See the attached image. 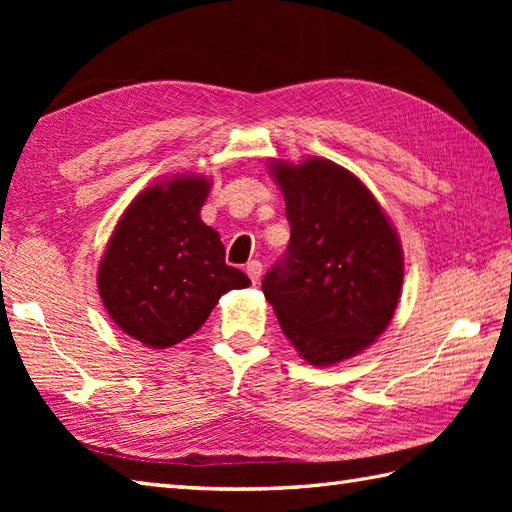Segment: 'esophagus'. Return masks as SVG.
I'll return each mask as SVG.
<instances>
[{"instance_id":"34e87169","label":"esophagus","mask_w":512,"mask_h":512,"mask_svg":"<svg viewBox=\"0 0 512 512\" xmlns=\"http://www.w3.org/2000/svg\"><path fill=\"white\" fill-rule=\"evenodd\" d=\"M262 270H264V266H262V262H257V259H253V262L246 264V275L250 277L253 284H257L259 277H262Z\"/></svg>"}]
</instances>
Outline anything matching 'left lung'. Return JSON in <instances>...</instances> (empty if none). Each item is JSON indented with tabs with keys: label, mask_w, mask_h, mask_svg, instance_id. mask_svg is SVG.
I'll return each instance as SVG.
<instances>
[{
	"label": "left lung",
	"mask_w": 512,
	"mask_h": 512,
	"mask_svg": "<svg viewBox=\"0 0 512 512\" xmlns=\"http://www.w3.org/2000/svg\"><path fill=\"white\" fill-rule=\"evenodd\" d=\"M290 244L262 290L281 330L310 365L341 363L394 317L402 248L380 204L354 173L325 158L275 162Z\"/></svg>",
	"instance_id": "1"
}]
</instances>
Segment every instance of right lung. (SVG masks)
Returning <instances> with one entry per match:
<instances>
[{"label": "right lung", "mask_w": 512, "mask_h": 512, "mask_svg": "<svg viewBox=\"0 0 512 512\" xmlns=\"http://www.w3.org/2000/svg\"><path fill=\"white\" fill-rule=\"evenodd\" d=\"M211 182L182 176L151 184L118 220L99 266L112 321L154 350L198 332L220 297L250 286L224 262L220 235L200 220Z\"/></svg>", "instance_id": "add662e5"}]
</instances>
